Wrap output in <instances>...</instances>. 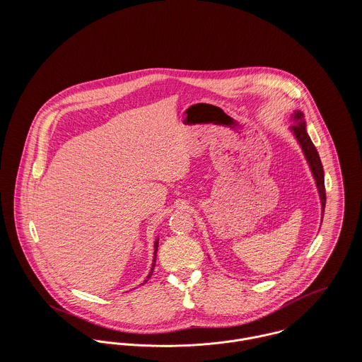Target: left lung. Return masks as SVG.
I'll return each instance as SVG.
<instances>
[{
    "label": "left lung",
    "instance_id": "1",
    "mask_svg": "<svg viewBox=\"0 0 362 362\" xmlns=\"http://www.w3.org/2000/svg\"><path fill=\"white\" fill-rule=\"evenodd\" d=\"M291 121L294 122L290 127L291 134L294 135L297 144L300 145L303 153L305 156V160L310 165L312 177L315 180L316 184V189L319 194V199H320V206H322V217L323 218V213H325V205H326V192H325V173H323V165L320 161L319 153L316 151V148L313 146L312 141H310V135L307 132V122L304 119V112L297 110L294 111V114H291Z\"/></svg>",
    "mask_w": 362,
    "mask_h": 362
}]
</instances>
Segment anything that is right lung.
Masks as SVG:
<instances>
[{"label": "right lung", "instance_id": "obj_1", "mask_svg": "<svg viewBox=\"0 0 362 362\" xmlns=\"http://www.w3.org/2000/svg\"><path fill=\"white\" fill-rule=\"evenodd\" d=\"M157 248H158V237L156 238L155 241V254H153V263H152V269H151V272H149V274H148V277H146V280L142 283V286L151 279V276H152V273H153V269H155L156 266V257H157Z\"/></svg>", "mask_w": 362, "mask_h": 362}]
</instances>
